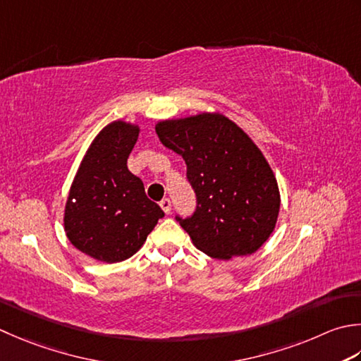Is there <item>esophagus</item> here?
I'll return each instance as SVG.
<instances>
[{
	"label": "esophagus",
	"mask_w": 361,
	"mask_h": 361,
	"mask_svg": "<svg viewBox=\"0 0 361 361\" xmlns=\"http://www.w3.org/2000/svg\"><path fill=\"white\" fill-rule=\"evenodd\" d=\"M159 207L162 208V211H164L166 214H169L172 211V202L169 200V199H162L161 202H159Z\"/></svg>",
	"instance_id": "esophagus-1"
}]
</instances>
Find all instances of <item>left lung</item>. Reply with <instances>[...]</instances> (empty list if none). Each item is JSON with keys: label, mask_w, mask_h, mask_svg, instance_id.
<instances>
[{"label": "left lung", "mask_w": 361, "mask_h": 361, "mask_svg": "<svg viewBox=\"0 0 361 361\" xmlns=\"http://www.w3.org/2000/svg\"><path fill=\"white\" fill-rule=\"evenodd\" d=\"M162 144L188 166L197 207L175 219L197 249L217 259L252 255L275 228L280 192L274 172L252 139L221 114L164 120Z\"/></svg>", "instance_id": "8db88e82"}]
</instances>
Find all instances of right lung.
Here are the masks:
<instances>
[{"label": "right lung", "mask_w": 361, "mask_h": 361, "mask_svg": "<svg viewBox=\"0 0 361 361\" xmlns=\"http://www.w3.org/2000/svg\"><path fill=\"white\" fill-rule=\"evenodd\" d=\"M139 128L122 120L98 133L70 188L63 227L78 250L104 263L133 257L161 217L126 161Z\"/></svg>", "instance_id": "add662e5"}]
</instances>
